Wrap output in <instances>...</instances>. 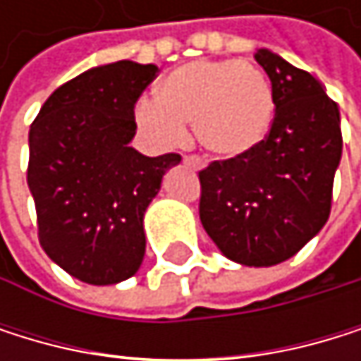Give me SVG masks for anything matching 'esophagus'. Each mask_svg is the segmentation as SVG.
I'll use <instances>...</instances> for the list:
<instances>
[{
    "mask_svg": "<svg viewBox=\"0 0 361 361\" xmlns=\"http://www.w3.org/2000/svg\"><path fill=\"white\" fill-rule=\"evenodd\" d=\"M184 164H188L190 169H195V171H199L203 164H201V160L199 158H195V156H184Z\"/></svg>",
    "mask_w": 361,
    "mask_h": 361,
    "instance_id": "34e87169",
    "label": "esophagus"
}]
</instances>
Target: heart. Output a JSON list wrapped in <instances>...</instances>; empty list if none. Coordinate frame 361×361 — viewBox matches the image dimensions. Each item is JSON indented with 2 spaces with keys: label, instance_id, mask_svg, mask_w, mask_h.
I'll return each mask as SVG.
<instances>
[{
  "label": "heart",
  "instance_id": "obj_1",
  "mask_svg": "<svg viewBox=\"0 0 361 361\" xmlns=\"http://www.w3.org/2000/svg\"><path fill=\"white\" fill-rule=\"evenodd\" d=\"M275 92L253 64L240 60H195L177 66L156 88V99L136 106L138 128L158 145L184 138L192 123L197 142L210 156L240 160L271 134Z\"/></svg>",
  "mask_w": 361,
  "mask_h": 361
}]
</instances>
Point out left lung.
I'll use <instances>...</instances> for the list:
<instances>
[{
    "mask_svg": "<svg viewBox=\"0 0 361 361\" xmlns=\"http://www.w3.org/2000/svg\"><path fill=\"white\" fill-rule=\"evenodd\" d=\"M275 92L271 134L251 156L199 173V216L219 251L275 267L323 229L342 158L340 110L323 84L271 49L255 51Z\"/></svg>",
    "mask_w": 361,
    "mask_h": 361,
    "instance_id": "8db88e82",
    "label": "left lung"
}]
</instances>
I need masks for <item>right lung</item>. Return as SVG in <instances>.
I'll return each instance as SVG.
<instances>
[{"mask_svg": "<svg viewBox=\"0 0 361 361\" xmlns=\"http://www.w3.org/2000/svg\"><path fill=\"white\" fill-rule=\"evenodd\" d=\"M156 64L92 66L51 92L30 128L27 186L38 240L80 281L110 286L138 273L142 219L164 173L182 156L147 158L130 147L134 106Z\"/></svg>", "mask_w": 361, "mask_h": 361, "instance_id": "add662e5", "label": "right lung"}]
</instances>
